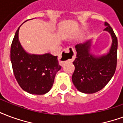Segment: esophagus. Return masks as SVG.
Instances as JSON below:
<instances>
[{
    "mask_svg": "<svg viewBox=\"0 0 123 123\" xmlns=\"http://www.w3.org/2000/svg\"><path fill=\"white\" fill-rule=\"evenodd\" d=\"M75 58V49L72 47L64 48L62 51L61 54L59 56V59L62 62L72 61Z\"/></svg>",
    "mask_w": 123,
    "mask_h": 123,
    "instance_id": "34e87169",
    "label": "esophagus"
}]
</instances>
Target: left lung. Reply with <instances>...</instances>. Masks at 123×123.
Wrapping results in <instances>:
<instances>
[{
	"label": "left lung",
	"instance_id": "8db88e82",
	"mask_svg": "<svg viewBox=\"0 0 123 123\" xmlns=\"http://www.w3.org/2000/svg\"><path fill=\"white\" fill-rule=\"evenodd\" d=\"M104 31L112 38L110 52L96 57L90 53L91 40L75 46L76 58L73 62L75 70L72 76L74 85L79 91L92 94L105 87L115 74L117 67V38L109 23L105 22Z\"/></svg>",
	"mask_w": 123,
	"mask_h": 123
}]
</instances>
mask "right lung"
I'll return each mask as SVG.
<instances>
[{"label": "right lung", "mask_w": 123, "mask_h": 123, "mask_svg": "<svg viewBox=\"0 0 123 123\" xmlns=\"http://www.w3.org/2000/svg\"><path fill=\"white\" fill-rule=\"evenodd\" d=\"M18 28L11 45L10 59L13 72L18 84L30 94H44L49 91L55 77L61 66L57 56L50 53H27L19 40Z\"/></svg>", "instance_id": "right-lung-1"}]
</instances>
